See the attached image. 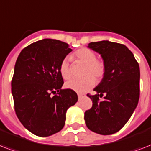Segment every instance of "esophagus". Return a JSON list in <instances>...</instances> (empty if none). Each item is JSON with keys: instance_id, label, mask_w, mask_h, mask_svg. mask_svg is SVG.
Returning <instances> with one entry per match:
<instances>
[{"instance_id": "1", "label": "esophagus", "mask_w": 151, "mask_h": 151, "mask_svg": "<svg viewBox=\"0 0 151 151\" xmlns=\"http://www.w3.org/2000/svg\"><path fill=\"white\" fill-rule=\"evenodd\" d=\"M78 99H81L83 98V97L85 96V95L79 94V93H78Z\"/></svg>"}]
</instances>
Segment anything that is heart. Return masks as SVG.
I'll use <instances>...</instances> for the list:
<instances>
[{"label":"heart","mask_w":151,"mask_h":151,"mask_svg":"<svg viewBox=\"0 0 151 151\" xmlns=\"http://www.w3.org/2000/svg\"><path fill=\"white\" fill-rule=\"evenodd\" d=\"M72 58L78 59L86 65L85 74L88 75L82 78H73L67 81L65 84V86L67 88L81 93L85 92L95 85L96 80L94 78V76L97 80H100L104 76L105 64L102 60L96 59V55L95 52L89 48H83L78 49L72 55ZM59 70L62 77L64 79L70 78L71 72L68 58H65L62 61L59 66ZM93 76H94V77Z\"/></svg>","instance_id":"heart-1"}]
</instances>
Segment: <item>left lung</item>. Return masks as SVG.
I'll list each match as a JSON object with an SVG mask.
<instances>
[{
	"label": "left lung",
	"instance_id": "1",
	"mask_svg": "<svg viewBox=\"0 0 151 151\" xmlns=\"http://www.w3.org/2000/svg\"><path fill=\"white\" fill-rule=\"evenodd\" d=\"M88 47L101 55L105 73L93 89L96 94L87 95L93 104L85 111V124L96 133L111 135L123 128L138 105L139 66L124 45L102 41L91 42ZM102 97L103 100L99 101Z\"/></svg>",
	"mask_w": 151,
	"mask_h": 151
}]
</instances>
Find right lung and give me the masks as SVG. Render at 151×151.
I'll return each mask as SVG.
<instances>
[{"label": "right lung", "instance_id": "add662e5", "mask_svg": "<svg viewBox=\"0 0 151 151\" xmlns=\"http://www.w3.org/2000/svg\"><path fill=\"white\" fill-rule=\"evenodd\" d=\"M71 52L68 44L46 38L23 48L18 56L12 81L15 114L36 136L46 137L62 130L66 110L78 102L73 90L61 88L59 66Z\"/></svg>", "mask_w": 151, "mask_h": 151}]
</instances>
